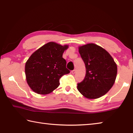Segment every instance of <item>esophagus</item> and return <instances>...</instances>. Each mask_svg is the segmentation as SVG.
Listing matches in <instances>:
<instances>
[{
  "instance_id": "34e87169",
  "label": "esophagus",
  "mask_w": 133,
  "mask_h": 133,
  "mask_svg": "<svg viewBox=\"0 0 133 133\" xmlns=\"http://www.w3.org/2000/svg\"><path fill=\"white\" fill-rule=\"evenodd\" d=\"M71 72H72V74H75V73L76 72V70H72V71H71Z\"/></svg>"
}]
</instances>
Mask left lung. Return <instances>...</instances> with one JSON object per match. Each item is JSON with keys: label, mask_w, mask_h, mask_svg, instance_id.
Returning a JSON list of instances; mask_svg holds the SVG:
<instances>
[{"label": "left lung", "mask_w": 133, "mask_h": 133, "mask_svg": "<svg viewBox=\"0 0 133 133\" xmlns=\"http://www.w3.org/2000/svg\"><path fill=\"white\" fill-rule=\"evenodd\" d=\"M86 67L83 81L78 83L77 89L84 97L97 99L106 94L115 81L117 66L110 54L94 43L79 47Z\"/></svg>", "instance_id": "1"}]
</instances>
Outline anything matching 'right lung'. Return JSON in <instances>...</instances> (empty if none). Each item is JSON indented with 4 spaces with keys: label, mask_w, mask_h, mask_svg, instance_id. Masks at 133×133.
<instances>
[{
    "label": "right lung",
    "mask_w": 133,
    "mask_h": 133,
    "mask_svg": "<svg viewBox=\"0 0 133 133\" xmlns=\"http://www.w3.org/2000/svg\"><path fill=\"white\" fill-rule=\"evenodd\" d=\"M68 47L50 42L30 56L25 65V74L28 84L35 92L46 95L52 92L60 84L59 79L70 72L62 57Z\"/></svg>",
    "instance_id": "add662e5"
}]
</instances>
